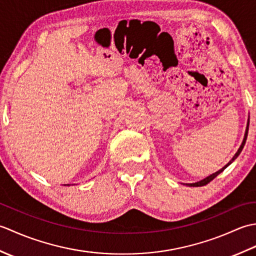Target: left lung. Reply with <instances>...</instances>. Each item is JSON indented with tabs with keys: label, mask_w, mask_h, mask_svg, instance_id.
Listing matches in <instances>:
<instances>
[{
	"label": "left lung",
	"mask_w": 256,
	"mask_h": 256,
	"mask_svg": "<svg viewBox=\"0 0 256 256\" xmlns=\"http://www.w3.org/2000/svg\"><path fill=\"white\" fill-rule=\"evenodd\" d=\"M248 124H250V116L248 118V123H246V133H244V138H243V140H242V144L240 145V148H238V152L234 154V156L232 157L231 158V160L228 162V164L226 165V166H224L221 168V170H219L218 172H214V174H211L210 176H208V177H206V178H204V179H201V180H199V182H192V184H186L187 186H189V187H201V186H204V184H206L208 182H210L212 179H214L216 176L219 175V174H221L222 172H224L226 168L229 166V165H231L233 162H234L236 160V157L240 155V153L242 152V150H243V148H244V145H246V138H248Z\"/></svg>",
	"instance_id": "8db88e82"
}]
</instances>
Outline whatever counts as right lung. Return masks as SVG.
I'll list each match as a JSON object with an SVG mask.
<instances>
[{
  "label": "right lung",
  "mask_w": 256,
  "mask_h": 256,
  "mask_svg": "<svg viewBox=\"0 0 256 256\" xmlns=\"http://www.w3.org/2000/svg\"><path fill=\"white\" fill-rule=\"evenodd\" d=\"M68 186H69V184H68Z\"/></svg>",
  "instance_id": "obj_1"
}]
</instances>
